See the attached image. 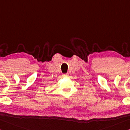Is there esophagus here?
Here are the masks:
<instances>
[{
    "label": "esophagus",
    "instance_id": "obj_1",
    "mask_svg": "<svg viewBox=\"0 0 130 130\" xmlns=\"http://www.w3.org/2000/svg\"><path fill=\"white\" fill-rule=\"evenodd\" d=\"M63 76H68V73H65V74H63Z\"/></svg>",
    "mask_w": 130,
    "mask_h": 130
}]
</instances>
